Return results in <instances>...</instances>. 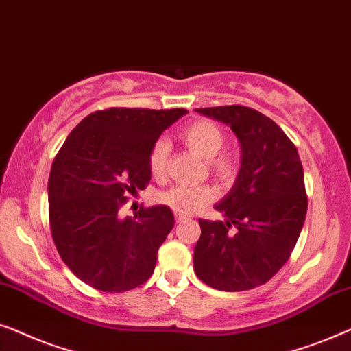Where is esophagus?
I'll return each instance as SVG.
<instances>
[{"instance_id":"34e87169","label":"esophagus","mask_w":351,"mask_h":351,"mask_svg":"<svg viewBox=\"0 0 351 351\" xmlns=\"http://www.w3.org/2000/svg\"><path fill=\"white\" fill-rule=\"evenodd\" d=\"M175 218H176V221H178V223H183V221H186V219H188V217H186V215L178 213V212L175 213Z\"/></svg>"}]
</instances>
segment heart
<instances>
[{
    "label": "heart",
    "instance_id": "heart-1",
    "mask_svg": "<svg viewBox=\"0 0 351 351\" xmlns=\"http://www.w3.org/2000/svg\"><path fill=\"white\" fill-rule=\"evenodd\" d=\"M180 138L195 156L210 160V168L219 180H230L236 173V162L230 156H218L224 146V133L212 121L200 120L181 130ZM168 144L160 139L154 144L149 154V168L154 176H162L167 170ZM215 199L212 186L175 184L160 194V200L175 212L191 215Z\"/></svg>",
    "mask_w": 351,
    "mask_h": 351
}]
</instances>
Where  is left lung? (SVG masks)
<instances>
[{
	"label": "left lung",
	"instance_id": "obj_1",
	"mask_svg": "<svg viewBox=\"0 0 351 351\" xmlns=\"http://www.w3.org/2000/svg\"><path fill=\"white\" fill-rule=\"evenodd\" d=\"M228 125L241 144L237 178L215 208L224 221L199 219L194 271L224 292L268 282L291 256L306 217L297 147L268 117L244 106L195 109Z\"/></svg>",
	"mask_w": 351,
	"mask_h": 351
}]
</instances>
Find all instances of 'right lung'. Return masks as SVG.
<instances>
[{
	"label": "right lung",
	"mask_w": 351,
	"mask_h": 351,
	"mask_svg": "<svg viewBox=\"0 0 351 351\" xmlns=\"http://www.w3.org/2000/svg\"><path fill=\"white\" fill-rule=\"evenodd\" d=\"M186 109L97 110L72 130L48 181L51 234L60 258L88 286L125 292L152 276L173 230L165 205L120 217L128 195L151 180L149 154Z\"/></svg>",
	"instance_id": "right-lung-1"
}]
</instances>
